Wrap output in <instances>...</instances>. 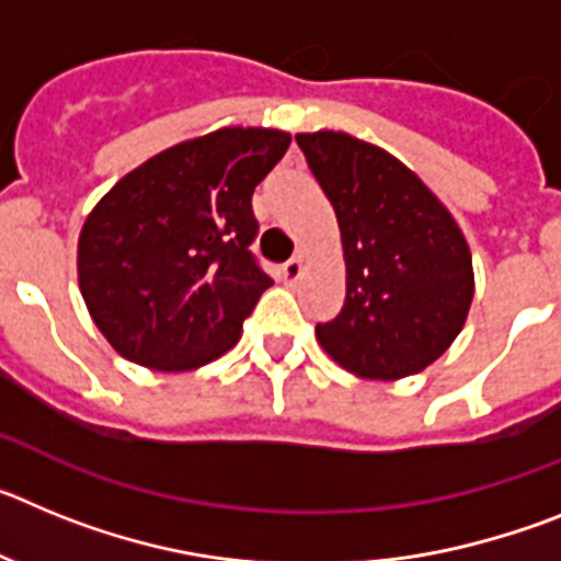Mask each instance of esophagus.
I'll list each match as a JSON object with an SVG mask.
<instances>
[{
  "label": "esophagus",
  "instance_id": "esophagus-1",
  "mask_svg": "<svg viewBox=\"0 0 561 561\" xmlns=\"http://www.w3.org/2000/svg\"><path fill=\"white\" fill-rule=\"evenodd\" d=\"M300 275H304V261H300V257H291V261H286V264L280 266V277H284V284H297V280H300Z\"/></svg>",
  "mask_w": 561,
  "mask_h": 561
}]
</instances>
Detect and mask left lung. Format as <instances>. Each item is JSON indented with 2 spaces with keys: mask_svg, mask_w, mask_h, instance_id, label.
<instances>
[{
  "mask_svg": "<svg viewBox=\"0 0 561 561\" xmlns=\"http://www.w3.org/2000/svg\"><path fill=\"white\" fill-rule=\"evenodd\" d=\"M295 140L334 207L345 257V304L317 323V342L362 379L421 374L460 334L474 297L458 221L385 148L345 131Z\"/></svg>",
  "mask_w": 561,
  "mask_h": 561,
  "instance_id": "left-lung-1",
  "label": "left lung"
}]
</instances>
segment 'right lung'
Segmentation results:
<instances>
[{"label":"right lung","mask_w":561,"mask_h":561,"mask_svg":"<svg viewBox=\"0 0 561 561\" xmlns=\"http://www.w3.org/2000/svg\"><path fill=\"white\" fill-rule=\"evenodd\" d=\"M291 137L227 126L123 176L78 238V286L108 345L142 368L193 370L241 336L272 286L250 244L252 191Z\"/></svg>","instance_id":"obj_1"}]
</instances>
